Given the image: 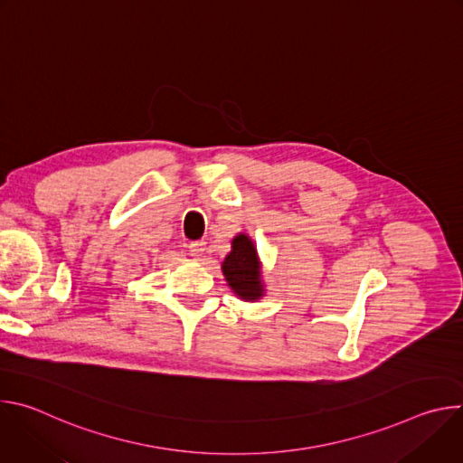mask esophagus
Returning <instances> with one entry per match:
<instances>
[{
    "mask_svg": "<svg viewBox=\"0 0 463 463\" xmlns=\"http://www.w3.org/2000/svg\"><path fill=\"white\" fill-rule=\"evenodd\" d=\"M205 241H192L190 245H188V250H190V256H194V258H202L203 256V252H205Z\"/></svg>",
    "mask_w": 463,
    "mask_h": 463,
    "instance_id": "esophagus-1",
    "label": "esophagus"
}]
</instances>
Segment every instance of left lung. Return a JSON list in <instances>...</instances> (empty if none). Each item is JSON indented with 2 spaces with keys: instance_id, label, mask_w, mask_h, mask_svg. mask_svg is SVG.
<instances>
[{
  "instance_id": "8db88e82",
  "label": "left lung",
  "mask_w": 463,
  "mask_h": 463,
  "mask_svg": "<svg viewBox=\"0 0 463 463\" xmlns=\"http://www.w3.org/2000/svg\"><path fill=\"white\" fill-rule=\"evenodd\" d=\"M223 275L232 291L243 300H256L261 297L260 282V263L252 241L240 234L232 240V250L223 261Z\"/></svg>"
}]
</instances>
